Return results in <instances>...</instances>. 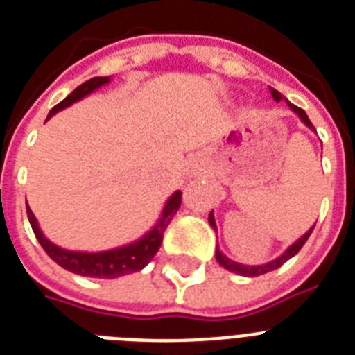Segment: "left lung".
Returning <instances> with one entry per match:
<instances>
[{"label": "left lung", "mask_w": 355, "mask_h": 355, "mask_svg": "<svg viewBox=\"0 0 355 355\" xmlns=\"http://www.w3.org/2000/svg\"><path fill=\"white\" fill-rule=\"evenodd\" d=\"M270 94H272V97H275V101H282V94H280V92L270 90ZM289 107H291L293 112H297L298 116H300V119H302V121L306 123V125H308L309 128H313V123L309 121V118H308V116H306V112H304L302 108L295 107V105H289ZM208 221H210L211 227L216 228V221H214V214H210V217H208ZM313 228H315V227H313ZM313 228H311L309 232L304 234V236L300 237L298 241L293 243L291 247L287 248L286 252L282 254L280 258L272 259V261H269V263H265V265H254V267H250V265L236 263V261H232V259H230V258H227V256H225V254H223L221 250H219V248H217L216 258H217V261H219V263H221L223 267H225V269L232 270V272H237V275H243V276H259V275H265V272H269V270L278 269V267H282V265L286 263L287 259L293 258V256H295V254H297L298 250H300V248L304 247V243L308 241V237L311 236V232H313ZM216 230H217V228H216Z\"/></svg>", "instance_id": "left-lung-1"}]
</instances>
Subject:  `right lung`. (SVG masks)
<instances>
[{
	"label": "right lung",
	"mask_w": 355,
	"mask_h": 355,
	"mask_svg": "<svg viewBox=\"0 0 355 355\" xmlns=\"http://www.w3.org/2000/svg\"><path fill=\"white\" fill-rule=\"evenodd\" d=\"M108 77H94V79L86 80L80 86H77L71 94H69L64 101H60L58 105L51 108V112L47 116V119L55 116L58 110L69 107L71 103L79 101L85 96L92 94L94 90H97L99 86L107 85ZM182 205V193L177 191L173 195L171 199L167 200L166 208H164V214H162L160 221L156 223V227L150 230V232L145 234L141 239H138L136 243H130L127 247L116 248V250H107V252H97V254H88V252H71V250H64V248L53 245L49 239L44 237V234L40 232L38 228V223H36L33 211L27 206V217H29L31 228L35 232L36 239L42 245V248L46 250L47 256L57 261L60 267H64L66 270H71L75 275L80 276H92V278H118L123 275H130V272H136V270L144 269L145 265L149 263L150 259L155 258V254L158 252V248L162 245V237L166 228L169 227V223L175 217V214L178 211Z\"/></svg>",
	"instance_id": "1"
}]
</instances>
